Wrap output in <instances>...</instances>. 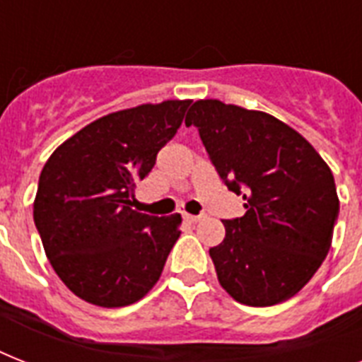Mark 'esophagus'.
Instances as JSON below:
<instances>
[{
	"label": "esophagus",
	"mask_w": 362,
	"mask_h": 362,
	"mask_svg": "<svg viewBox=\"0 0 362 362\" xmlns=\"http://www.w3.org/2000/svg\"><path fill=\"white\" fill-rule=\"evenodd\" d=\"M184 220L189 221V223H197V221L203 220V216H193V214H184Z\"/></svg>",
	"instance_id": "esophagus-1"
}]
</instances>
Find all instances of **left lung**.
I'll return each instance as SVG.
<instances>
[{
    "instance_id": "1",
    "label": "left lung",
    "mask_w": 362,
    "mask_h": 362,
    "mask_svg": "<svg viewBox=\"0 0 362 362\" xmlns=\"http://www.w3.org/2000/svg\"><path fill=\"white\" fill-rule=\"evenodd\" d=\"M195 125L246 214L210 247L220 286L237 303L274 306L303 289L331 250L340 201L329 165L300 133L261 110L199 99Z\"/></svg>"
}]
</instances>
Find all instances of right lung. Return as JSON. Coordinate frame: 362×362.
Instances as JSON below:
<instances>
[{
  "label": "right lung",
  "instance_id": "add662e5",
  "mask_svg": "<svg viewBox=\"0 0 362 362\" xmlns=\"http://www.w3.org/2000/svg\"><path fill=\"white\" fill-rule=\"evenodd\" d=\"M189 103L110 112L62 142L42 167L33 220L52 269L82 300L120 308L158 284L182 218L141 214L131 199Z\"/></svg>",
  "mask_w": 362,
  "mask_h": 362
}]
</instances>
